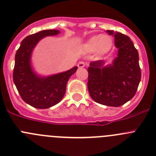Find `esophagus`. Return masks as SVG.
Wrapping results in <instances>:
<instances>
[{
    "instance_id": "1",
    "label": "esophagus",
    "mask_w": 156,
    "mask_h": 156,
    "mask_svg": "<svg viewBox=\"0 0 156 156\" xmlns=\"http://www.w3.org/2000/svg\"><path fill=\"white\" fill-rule=\"evenodd\" d=\"M85 65H86V64H85L84 62H79L78 64V67L79 68H84V67H85Z\"/></svg>"
}]
</instances>
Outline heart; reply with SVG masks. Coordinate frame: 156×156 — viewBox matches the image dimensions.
I'll list each match as a JSON object with an SVG mask.
<instances>
[{
    "mask_svg": "<svg viewBox=\"0 0 156 156\" xmlns=\"http://www.w3.org/2000/svg\"><path fill=\"white\" fill-rule=\"evenodd\" d=\"M112 44V41L108 35L99 34L90 37L85 44V48L88 51H95L98 56H103L109 51Z\"/></svg>",
    "mask_w": 156,
    "mask_h": 156,
    "instance_id": "b5f03b06",
    "label": "heart"
}]
</instances>
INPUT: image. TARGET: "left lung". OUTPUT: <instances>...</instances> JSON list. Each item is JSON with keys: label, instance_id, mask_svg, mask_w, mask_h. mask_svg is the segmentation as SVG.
<instances>
[{"label": "left lung", "instance_id": "1", "mask_svg": "<svg viewBox=\"0 0 156 156\" xmlns=\"http://www.w3.org/2000/svg\"><path fill=\"white\" fill-rule=\"evenodd\" d=\"M115 37L118 56L112 65L104 66L99 60L90 63L88 68V89L95 102L119 107L132 99L141 80L139 53L129 37L107 30Z\"/></svg>", "mask_w": 156, "mask_h": 156}]
</instances>
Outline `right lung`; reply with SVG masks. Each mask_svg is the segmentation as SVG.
Returning <instances> with one entry per match:
<instances>
[{"label": "right lung", "instance_id": "right-lung-1", "mask_svg": "<svg viewBox=\"0 0 156 156\" xmlns=\"http://www.w3.org/2000/svg\"><path fill=\"white\" fill-rule=\"evenodd\" d=\"M58 30H44L30 34L21 41L15 55L13 80L27 104L36 108H48L63 98L68 80L78 69L75 66L68 71L44 77L37 75L31 67V54L38 41L47 36L59 34Z\"/></svg>", "mask_w": 156, "mask_h": 156}]
</instances>
